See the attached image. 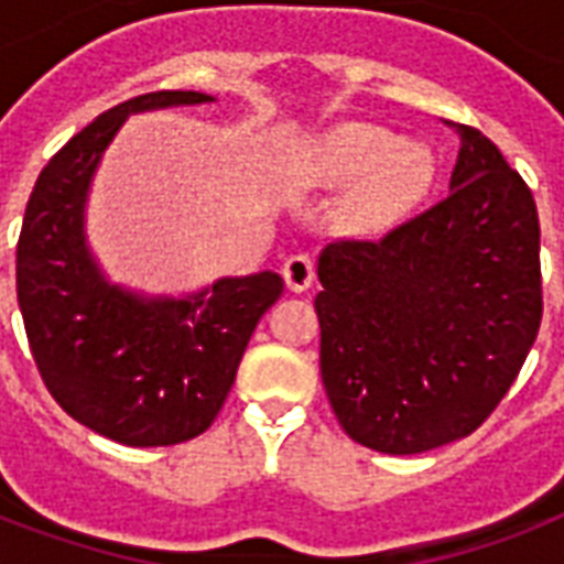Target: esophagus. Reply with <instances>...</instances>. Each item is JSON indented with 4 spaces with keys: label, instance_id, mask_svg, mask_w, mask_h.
<instances>
[{
    "label": "esophagus",
    "instance_id": "esophagus-1",
    "mask_svg": "<svg viewBox=\"0 0 564 564\" xmlns=\"http://www.w3.org/2000/svg\"><path fill=\"white\" fill-rule=\"evenodd\" d=\"M283 281L292 292L310 290V283L316 281V263L310 254H292L286 263H283Z\"/></svg>",
    "mask_w": 564,
    "mask_h": 564
}]
</instances>
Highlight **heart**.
I'll return each instance as SVG.
<instances>
[{"label": "heart", "mask_w": 564, "mask_h": 564, "mask_svg": "<svg viewBox=\"0 0 564 564\" xmlns=\"http://www.w3.org/2000/svg\"><path fill=\"white\" fill-rule=\"evenodd\" d=\"M433 154L421 143H394L386 128L348 122L316 145L313 178L325 187H345L364 178L345 202V219L357 230L394 221L419 202L433 181Z\"/></svg>", "instance_id": "heart-1"}]
</instances>
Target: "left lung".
<instances>
[{"label": "left lung", "instance_id": "left-lung-1", "mask_svg": "<svg viewBox=\"0 0 564 564\" xmlns=\"http://www.w3.org/2000/svg\"><path fill=\"white\" fill-rule=\"evenodd\" d=\"M451 126L459 158L447 198L318 257L327 401L345 433L380 454L471 436L542 325L533 193L482 131Z\"/></svg>", "mask_w": 564, "mask_h": 564}]
</instances>
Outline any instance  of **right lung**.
I'll return each mask as SVG.
<instances>
[{"label": "right lung", "mask_w": 564, "mask_h": 564, "mask_svg": "<svg viewBox=\"0 0 564 564\" xmlns=\"http://www.w3.org/2000/svg\"><path fill=\"white\" fill-rule=\"evenodd\" d=\"M158 90L105 110L43 166L17 242V301L31 357L66 415L131 447L202 436L228 398L257 322L283 295L274 272L225 278L193 299H140L110 286L84 246L96 163L137 110L202 105Z\"/></svg>", "instance_id": "1"}]
</instances>
